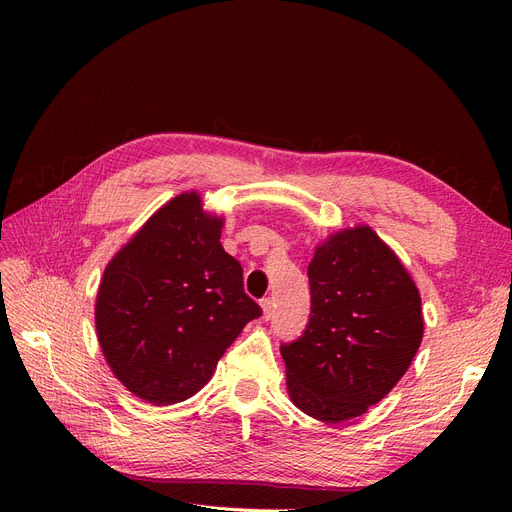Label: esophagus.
I'll return each instance as SVG.
<instances>
[{"mask_svg":"<svg viewBox=\"0 0 512 512\" xmlns=\"http://www.w3.org/2000/svg\"><path fill=\"white\" fill-rule=\"evenodd\" d=\"M261 311H263V319L267 321L272 317V299H261Z\"/></svg>","mask_w":512,"mask_h":512,"instance_id":"34e87169","label":"esophagus"}]
</instances>
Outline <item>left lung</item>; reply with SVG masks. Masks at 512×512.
I'll return each mask as SVG.
<instances>
[{"label": "left lung", "mask_w": 512, "mask_h": 512, "mask_svg": "<svg viewBox=\"0 0 512 512\" xmlns=\"http://www.w3.org/2000/svg\"><path fill=\"white\" fill-rule=\"evenodd\" d=\"M311 317L280 346L290 400L326 423L363 415L398 384L423 338L419 290L369 226L332 234L307 267Z\"/></svg>", "instance_id": "obj_1"}]
</instances>
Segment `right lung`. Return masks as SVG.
I'll use <instances>...</instances> for the list:
<instances>
[{
    "label": "right lung",
    "instance_id": "add662e5",
    "mask_svg": "<svg viewBox=\"0 0 512 512\" xmlns=\"http://www.w3.org/2000/svg\"><path fill=\"white\" fill-rule=\"evenodd\" d=\"M224 220L197 193L157 209L107 263L95 303L103 357L155 407L197 394L261 307L220 242Z\"/></svg>",
    "mask_w": 512,
    "mask_h": 512
}]
</instances>
